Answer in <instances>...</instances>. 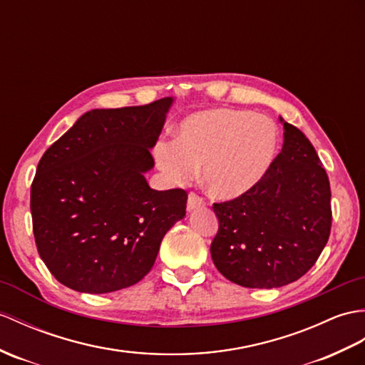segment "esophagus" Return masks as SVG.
<instances>
[{
	"instance_id": "1",
	"label": "esophagus",
	"mask_w": 365,
	"mask_h": 365,
	"mask_svg": "<svg viewBox=\"0 0 365 365\" xmlns=\"http://www.w3.org/2000/svg\"><path fill=\"white\" fill-rule=\"evenodd\" d=\"M203 203H205V202H203V199L200 196H197L196 192H190L188 202H186V210L192 211V210H196V208H200Z\"/></svg>"
}]
</instances>
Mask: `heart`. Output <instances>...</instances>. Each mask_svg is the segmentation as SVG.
<instances>
[{
    "mask_svg": "<svg viewBox=\"0 0 365 365\" xmlns=\"http://www.w3.org/2000/svg\"><path fill=\"white\" fill-rule=\"evenodd\" d=\"M279 152V132L264 115L249 110L208 108L179 123L174 143L158 141V168L175 183H186L202 168L211 196L241 197L259 185Z\"/></svg>",
    "mask_w": 365,
    "mask_h": 365,
    "instance_id": "obj_1",
    "label": "heart"
}]
</instances>
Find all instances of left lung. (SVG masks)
Masks as SVG:
<instances>
[{
	"label": "left lung",
	"mask_w": 365,
	"mask_h": 365,
	"mask_svg": "<svg viewBox=\"0 0 365 365\" xmlns=\"http://www.w3.org/2000/svg\"><path fill=\"white\" fill-rule=\"evenodd\" d=\"M283 149L259 185L241 197L213 203L219 230L211 258L244 287L289 284L314 266L331 230V190L311 141L279 118Z\"/></svg>",
	"instance_id": "1"
}]
</instances>
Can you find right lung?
I'll use <instances>...</instances> for the list:
<instances>
[{"instance_id": "1", "label": "right lung", "mask_w": 365, "mask_h": 365, "mask_svg": "<svg viewBox=\"0 0 365 365\" xmlns=\"http://www.w3.org/2000/svg\"><path fill=\"white\" fill-rule=\"evenodd\" d=\"M174 98L83 113L40 158L31 186L40 258L70 289L106 294L148 275L185 216V190H152L150 149Z\"/></svg>"}]
</instances>
